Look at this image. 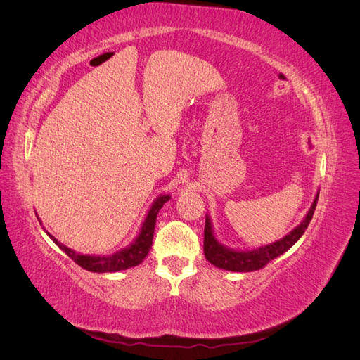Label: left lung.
<instances>
[{
    "label": "left lung",
    "instance_id": "1",
    "mask_svg": "<svg viewBox=\"0 0 360 360\" xmlns=\"http://www.w3.org/2000/svg\"><path fill=\"white\" fill-rule=\"evenodd\" d=\"M319 193H317V197H315L308 214L304 216V219L300 222L299 226L294 228V230L288 236L281 238V240H278L275 243L258 248L254 250H246V252L245 250L226 249L222 245L217 243V240L213 236V231H212L210 219L209 217H205V226H204V255H205V258L209 259L213 266L230 270V271H254V270L263 269L264 266H267L270 263L271 259H275L276 257L287 252V250L303 236L304 230H307L311 219H312L315 207H317Z\"/></svg>",
    "mask_w": 360,
    "mask_h": 360
}]
</instances>
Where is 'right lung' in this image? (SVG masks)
I'll use <instances>...</instances> for the list:
<instances>
[{"mask_svg":"<svg viewBox=\"0 0 360 360\" xmlns=\"http://www.w3.org/2000/svg\"><path fill=\"white\" fill-rule=\"evenodd\" d=\"M169 200V195H162L159 197L155 204L151 205V209L146 217V221L141 228V233L136 237V240L130 245L127 249L120 250V252L108 257H91V255H81L76 254L75 250L69 249L60 243L56 237L49 236L56 245L64 250L72 258L76 264L81 266L82 269L89 271H96V274H106V271H118V270H126L129 267H135L144 261V258L148 255L151 243H153V233H155V225H156V217L159 210L163 207L167 201Z\"/></svg>","mask_w":360,"mask_h":360,"instance_id":"1","label":"right lung"}]
</instances>
